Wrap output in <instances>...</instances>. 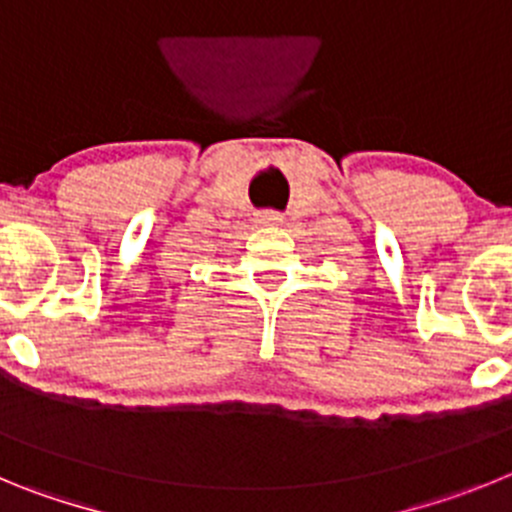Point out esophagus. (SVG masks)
Here are the masks:
<instances>
[{"label": "esophagus", "mask_w": 512, "mask_h": 512, "mask_svg": "<svg viewBox=\"0 0 512 512\" xmlns=\"http://www.w3.org/2000/svg\"><path fill=\"white\" fill-rule=\"evenodd\" d=\"M257 224H262V227H283L285 216L275 214V211H262V214H257Z\"/></svg>", "instance_id": "obj_1"}]
</instances>
